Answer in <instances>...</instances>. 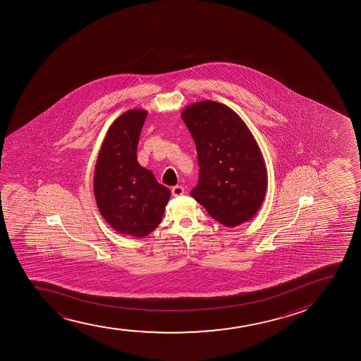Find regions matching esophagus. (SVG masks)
<instances>
[{
  "mask_svg": "<svg viewBox=\"0 0 361 361\" xmlns=\"http://www.w3.org/2000/svg\"><path fill=\"white\" fill-rule=\"evenodd\" d=\"M183 194H184V188L182 185H176V187L172 188V195L180 196Z\"/></svg>",
  "mask_w": 361,
  "mask_h": 361,
  "instance_id": "esophagus-1",
  "label": "esophagus"
}]
</instances>
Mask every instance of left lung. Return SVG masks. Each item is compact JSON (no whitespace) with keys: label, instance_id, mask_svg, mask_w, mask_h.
Masks as SVG:
<instances>
[{"label":"left lung","instance_id":"8db88e82","mask_svg":"<svg viewBox=\"0 0 361 361\" xmlns=\"http://www.w3.org/2000/svg\"><path fill=\"white\" fill-rule=\"evenodd\" d=\"M180 116L197 149L199 183L191 196L228 228L252 219L265 199L267 171L248 126L211 99L189 104Z\"/></svg>","mask_w":361,"mask_h":361}]
</instances>
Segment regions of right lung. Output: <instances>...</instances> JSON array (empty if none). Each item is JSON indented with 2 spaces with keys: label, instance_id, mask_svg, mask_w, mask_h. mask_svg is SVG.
Returning a JSON list of instances; mask_svg holds the SVG:
<instances>
[{
  "label": "right lung",
  "instance_id": "right-lung-1",
  "mask_svg": "<svg viewBox=\"0 0 361 361\" xmlns=\"http://www.w3.org/2000/svg\"><path fill=\"white\" fill-rule=\"evenodd\" d=\"M145 109L118 116L104 137L94 173V194L101 216L118 233L145 237L161 221L171 190L137 161Z\"/></svg>",
  "mask_w": 361,
  "mask_h": 361
}]
</instances>
